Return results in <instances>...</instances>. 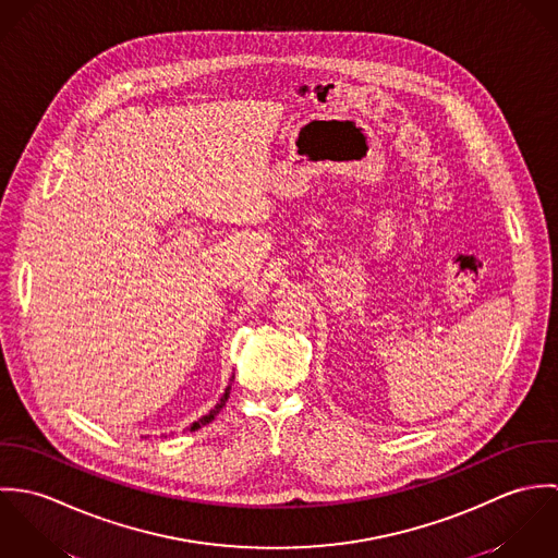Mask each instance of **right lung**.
Listing matches in <instances>:
<instances>
[{
	"label": "right lung",
	"mask_w": 558,
	"mask_h": 558,
	"mask_svg": "<svg viewBox=\"0 0 558 558\" xmlns=\"http://www.w3.org/2000/svg\"><path fill=\"white\" fill-rule=\"evenodd\" d=\"M230 391H232V383H230V385H228V389H226V393H223V398L219 399V403H217V405H215V408H213V410H210V412H208V414H206V416H202V418H199V421H195V423H193V425H191V427H189V429H191V432H195V429H199V427H202V425H206V423H210V421H213V418H215V416H217V414H219V412H221V408H223V405H226V401H228V398H230Z\"/></svg>",
	"instance_id": "obj_1"
}]
</instances>
